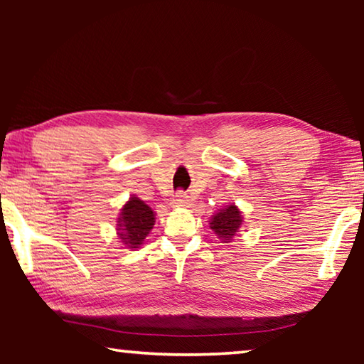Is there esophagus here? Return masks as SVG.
<instances>
[{
  "mask_svg": "<svg viewBox=\"0 0 364 364\" xmlns=\"http://www.w3.org/2000/svg\"><path fill=\"white\" fill-rule=\"evenodd\" d=\"M188 196L184 194V193H176V196H175V199H173V202H171V204L173 205H176V207H183V205H188Z\"/></svg>",
  "mask_w": 364,
  "mask_h": 364,
  "instance_id": "1",
  "label": "esophagus"
}]
</instances>
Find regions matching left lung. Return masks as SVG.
<instances>
[{
    "label": "left lung",
    "instance_id": "left-lung-1",
    "mask_svg": "<svg viewBox=\"0 0 364 364\" xmlns=\"http://www.w3.org/2000/svg\"><path fill=\"white\" fill-rule=\"evenodd\" d=\"M242 225L241 212L236 205H228L220 210L210 221V228L213 232L221 239V242H231L236 236L239 228Z\"/></svg>",
    "mask_w": 364,
    "mask_h": 364
}]
</instances>
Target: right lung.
<instances>
[{"instance_id":"right-lung-1","label":"right lung","mask_w":364,"mask_h":364,"mask_svg":"<svg viewBox=\"0 0 364 364\" xmlns=\"http://www.w3.org/2000/svg\"><path fill=\"white\" fill-rule=\"evenodd\" d=\"M156 218L149 205H146L138 197H132L122 208L119 218V236L128 249L139 247L151 232Z\"/></svg>"}]
</instances>
